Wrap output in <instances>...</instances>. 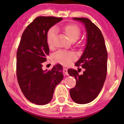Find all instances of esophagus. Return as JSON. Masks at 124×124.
<instances>
[{
    "instance_id": "1",
    "label": "esophagus",
    "mask_w": 124,
    "mask_h": 124,
    "mask_svg": "<svg viewBox=\"0 0 124 124\" xmlns=\"http://www.w3.org/2000/svg\"><path fill=\"white\" fill-rule=\"evenodd\" d=\"M63 72L66 75H68V72H67V69L66 68H64L63 69Z\"/></svg>"
}]
</instances>
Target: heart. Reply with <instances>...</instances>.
<instances>
[{
  "instance_id": "heart-1",
  "label": "heart",
  "mask_w": 124,
  "mask_h": 124,
  "mask_svg": "<svg viewBox=\"0 0 124 124\" xmlns=\"http://www.w3.org/2000/svg\"><path fill=\"white\" fill-rule=\"evenodd\" d=\"M65 33L71 41H77L80 35V29L79 27L74 24L67 25L64 28ZM57 32V28L52 27L50 28L47 32L46 39L48 46L50 49L54 48V38ZM54 61L56 62L61 64L64 66H69L71 62L75 60L76 56L73 52H66L64 51L60 50L54 54L52 56Z\"/></svg>"
}]
</instances>
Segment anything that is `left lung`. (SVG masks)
Returning <instances> with one entry per match:
<instances>
[{
  "label": "left lung",
  "mask_w": 124,
  "mask_h": 124,
  "mask_svg": "<svg viewBox=\"0 0 124 124\" xmlns=\"http://www.w3.org/2000/svg\"><path fill=\"white\" fill-rule=\"evenodd\" d=\"M83 23L86 31L87 41L84 52L75 66L85 69L83 75L77 70H67L75 77L76 85L70 90L71 98L77 104H85L95 100L103 87L107 71V52L100 29L87 18H73ZM79 68V67H78Z\"/></svg>",
  "instance_id": "1"
}]
</instances>
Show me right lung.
<instances>
[{"label":"right lung","instance_id":"right-lung-1","mask_svg":"<svg viewBox=\"0 0 124 124\" xmlns=\"http://www.w3.org/2000/svg\"><path fill=\"white\" fill-rule=\"evenodd\" d=\"M62 18L38 17L22 34L17 52V77L26 98L37 105L51 102L55 88L63 79L62 65L51 70L42 69L49 48L46 39L49 29Z\"/></svg>","mask_w":124,"mask_h":124}]
</instances>
